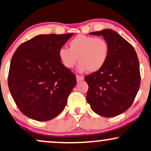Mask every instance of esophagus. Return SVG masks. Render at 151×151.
Segmentation results:
<instances>
[{
  "instance_id": "1",
  "label": "esophagus",
  "mask_w": 151,
  "mask_h": 151,
  "mask_svg": "<svg viewBox=\"0 0 151 151\" xmlns=\"http://www.w3.org/2000/svg\"><path fill=\"white\" fill-rule=\"evenodd\" d=\"M76 77H77V81L79 82V81H83V77H82V76H79V75H77L76 76Z\"/></svg>"
}]
</instances>
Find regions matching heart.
Here are the masks:
<instances>
[{"label": "heart", "mask_w": 151, "mask_h": 151, "mask_svg": "<svg viewBox=\"0 0 151 151\" xmlns=\"http://www.w3.org/2000/svg\"><path fill=\"white\" fill-rule=\"evenodd\" d=\"M69 46L70 48L61 47L58 50L60 60L67 69L74 68L79 60V72H96L103 68L108 59L110 47L101 38L79 34L71 40Z\"/></svg>", "instance_id": "b5f03b06"}]
</instances>
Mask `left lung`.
<instances>
[{
  "label": "left lung",
  "instance_id": "8db88e82",
  "mask_svg": "<svg viewBox=\"0 0 151 151\" xmlns=\"http://www.w3.org/2000/svg\"><path fill=\"white\" fill-rule=\"evenodd\" d=\"M89 34L103 36L110 52L103 68L85 77L86 101L98 115L115 117L128 110L139 91V59L133 46L115 31L105 29Z\"/></svg>",
  "mask_w": 151,
  "mask_h": 151
}]
</instances>
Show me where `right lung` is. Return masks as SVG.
<instances>
[{
    "mask_svg": "<svg viewBox=\"0 0 151 151\" xmlns=\"http://www.w3.org/2000/svg\"><path fill=\"white\" fill-rule=\"evenodd\" d=\"M73 35L41 34L14 52L9 70V89L18 108L30 119L50 120L64 110L77 79L62 65L58 50Z\"/></svg>",
    "mask_w": 151,
    "mask_h": 151,
    "instance_id": "right-lung-1",
    "label": "right lung"
}]
</instances>
